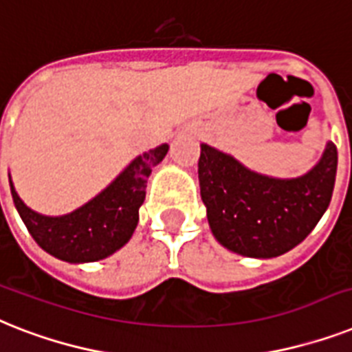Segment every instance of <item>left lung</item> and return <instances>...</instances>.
Returning <instances> with one entry per match:
<instances>
[{
    "instance_id": "1",
    "label": "left lung",
    "mask_w": 352,
    "mask_h": 352,
    "mask_svg": "<svg viewBox=\"0 0 352 352\" xmlns=\"http://www.w3.org/2000/svg\"><path fill=\"white\" fill-rule=\"evenodd\" d=\"M336 166L338 153L331 141L315 166L293 179L264 175L201 144L199 184L211 233L236 255H284L315 230L327 210Z\"/></svg>"
}]
</instances>
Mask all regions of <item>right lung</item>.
Segmentation results:
<instances>
[{
  "label": "right lung",
  "instance_id": "add662e5",
  "mask_svg": "<svg viewBox=\"0 0 352 352\" xmlns=\"http://www.w3.org/2000/svg\"><path fill=\"white\" fill-rule=\"evenodd\" d=\"M168 144L137 155L94 199L67 215L37 213L19 199L10 179V193L21 221L37 245L70 264L96 262L113 255L133 235L139 208L146 197L151 170L166 157Z\"/></svg>",
  "mask_w": 352,
  "mask_h": 352
}]
</instances>
